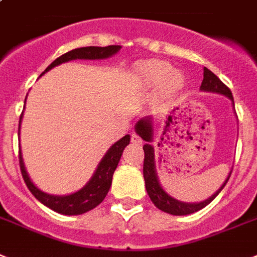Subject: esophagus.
I'll return each instance as SVG.
<instances>
[{"mask_svg":"<svg viewBox=\"0 0 257 257\" xmlns=\"http://www.w3.org/2000/svg\"><path fill=\"white\" fill-rule=\"evenodd\" d=\"M131 141H132L133 145H141V144H143V139H141L139 135H136V133H133L132 135V137H131Z\"/></svg>","mask_w":257,"mask_h":257,"instance_id":"obj_1","label":"esophagus"}]
</instances>
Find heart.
<instances>
[{"instance_id": "1", "label": "heart", "mask_w": 257, "mask_h": 257, "mask_svg": "<svg viewBox=\"0 0 257 257\" xmlns=\"http://www.w3.org/2000/svg\"><path fill=\"white\" fill-rule=\"evenodd\" d=\"M140 78L147 84L157 87L164 84L168 91H176L185 83V78L179 71L173 70L172 64L162 60H148L137 67Z\"/></svg>"}]
</instances>
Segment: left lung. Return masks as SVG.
I'll list each match as a JSON object with an SVG mask.
<instances>
[{"mask_svg": "<svg viewBox=\"0 0 257 257\" xmlns=\"http://www.w3.org/2000/svg\"><path fill=\"white\" fill-rule=\"evenodd\" d=\"M201 91L204 92H214L219 93L228 97L232 101L233 105V97L231 93L230 88L227 87L222 80L216 76L214 72L208 70V68H203V80L201 84ZM136 133L144 140L147 141V144L144 145V152H145V158H144V179H145V187H147L148 195L154 203V206L160 208L161 211L172 214V215H189L193 212H197L206 207L208 203H211L215 197L223 190V187L226 186V183L230 179L231 172L228 173L226 181L223 182V185L216 190L215 193L212 194L211 197L204 199L202 202H197V203H186V202H181L176 198H173L172 195H169L164 189H162L161 183L158 181L157 170H156V160H154V148L152 145L154 139V128H153V117L152 116H147V117L141 118L137 121L135 126Z\"/></svg>", "mask_w": 257, "mask_h": 257, "instance_id": "left-lung-1", "label": "left lung"}]
</instances>
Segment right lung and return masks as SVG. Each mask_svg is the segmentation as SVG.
<instances>
[{
    "label": "right lung",
    "mask_w": 257,
    "mask_h": 257,
    "mask_svg": "<svg viewBox=\"0 0 257 257\" xmlns=\"http://www.w3.org/2000/svg\"><path fill=\"white\" fill-rule=\"evenodd\" d=\"M120 49H121V46H107V47L89 46V47H80V49L71 50V51L63 54L58 59L54 60L53 63L46 68L45 72L56 67V66H59V64L70 62V60L107 59V58L113 56L114 54H117ZM21 121H22V114H21L20 118L18 136H20ZM129 141H131V136L129 135H125L122 139L116 141L107 150V153L104 154V157L99 162L95 173H93V176L91 177L88 182L85 183L80 190L72 194H68V195H53V194H47L45 191H42L39 187L35 186L34 182L31 181L29 174H27L24 164V157H22V152L20 149L21 173H22V177H24L26 186L29 187L31 194L41 203L54 210L55 212L63 214V215H80V214H84V212L95 208L96 206H99L104 201V198L108 194L110 185H112V177H113L114 170L117 168L118 161L121 158V154L124 152L125 147L129 145Z\"/></svg>",
    "instance_id": "add662e5"
}]
</instances>
